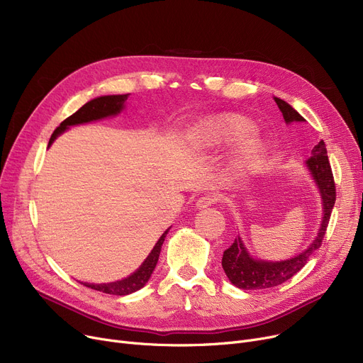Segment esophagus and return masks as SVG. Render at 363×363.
<instances>
[{
    "label": "esophagus",
    "mask_w": 363,
    "mask_h": 363,
    "mask_svg": "<svg viewBox=\"0 0 363 363\" xmlns=\"http://www.w3.org/2000/svg\"><path fill=\"white\" fill-rule=\"evenodd\" d=\"M216 200H218V199H216L213 194H204V196H201L200 199H197L196 207H197V208H206V207H208V206H212Z\"/></svg>",
    "instance_id": "esophagus-1"
}]
</instances>
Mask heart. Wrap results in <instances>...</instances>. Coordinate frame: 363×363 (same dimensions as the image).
<instances>
[{"label": "heart", "mask_w": 363, "mask_h": 363, "mask_svg": "<svg viewBox=\"0 0 363 363\" xmlns=\"http://www.w3.org/2000/svg\"><path fill=\"white\" fill-rule=\"evenodd\" d=\"M252 121L235 113L218 114L201 122L194 132V144L201 150H213L225 145H233L244 141L234 159V170L237 174L255 172L266 157V144L259 137H251L255 132Z\"/></svg>", "instance_id": "heart-1"}]
</instances>
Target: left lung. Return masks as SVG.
Instances as JSON below:
<instances>
[{
    "label": "left lung",
    "mask_w": 363,
    "mask_h": 363,
    "mask_svg": "<svg viewBox=\"0 0 363 363\" xmlns=\"http://www.w3.org/2000/svg\"><path fill=\"white\" fill-rule=\"evenodd\" d=\"M274 100L278 104L285 122H304L303 116H300L298 111H296L287 101L277 97ZM306 166L318 186L323 208L322 222L316 238L308 249L303 250L300 255L287 260L271 262L252 257L244 247L241 237H237L234 242L223 252L222 257V268L228 279H230L235 287L241 290H262L277 287V285L294 277L303 266L308 263L309 257L320 247L335 203V184L327 156L325 143L319 141L313 147L312 156L306 160Z\"/></svg>",
    "instance_id": "obj_1"
}]
</instances>
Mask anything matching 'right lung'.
Masks as SVG:
<instances>
[{
  "label": "right lung",
  "mask_w": 363,
  "mask_h": 363,
  "mask_svg": "<svg viewBox=\"0 0 363 363\" xmlns=\"http://www.w3.org/2000/svg\"><path fill=\"white\" fill-rule=\"evenodd\" d=\"M128 95L129 94L103 95V97H97V99L88 101L78 111L73 113L72 116H69L66 121H63L60 123V126L52 132V135H51L50 143H48V147L54 143V140L57 137L60 135V133L67 130L70 126L88 123V122L104 119V118H108V116H116V114H119L123 110L125 101L128 100ZM167 233H169V230H166L163 233V235L159 238L156 245L152 247L151 253L147 256V259L143 262V264L135 272L130 274L129 277H126L121 281L107 282V284H89V282H81V284L86 285L88 289L103 291L106 294H113V296H128L130 293H135L137 290L144 287V285L148 282L152 271H155L157 260H159V256H160L162 245H163V241H164Z\"/></svg>",
  "instance_id": "1"
}]
</instances>
